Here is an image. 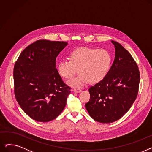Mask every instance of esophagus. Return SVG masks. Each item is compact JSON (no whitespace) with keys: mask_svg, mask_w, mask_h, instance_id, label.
<instances>
[{"mask_svg":"<svg viewBox=\"0 0 152 152\" xmlns=\"http://www.w3.org/2000/svg\"><path fill=\"white\" fill-rule=\"evenodd\" d=\"M73 91L75 92H81V89H78V88H74Z\"/></svg>","mask_w":152,"mask_h":152,"instance_id":"esophagus-1","label":"esophagus"}]
</instances>
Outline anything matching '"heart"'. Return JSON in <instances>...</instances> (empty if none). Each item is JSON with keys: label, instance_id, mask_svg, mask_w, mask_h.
<instances>
[{"label": "heart", "instance_id": "1", "mask_svg": "<svg viewBox=\"0 0 152 152\" xmlns=\"http://www.w3.org/2000/svg\"><path fill=\"white\" fill-rule=\"evenodd\" d=\"M112 56L105 49L82 47L70 53L69 60H62L58 64V71L63 78L69 79L77 72L79 74L69 79L70 86L80 88L89 82L95 84L101 81L110 68Z\"/></svg>", "mask_w": 152, "mask_h": 152}]
</instances>
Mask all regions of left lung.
<instances>
[{
  "mask_svg": "<svg viewBox=\"0 0 152 152\" xmlns=\"http://www.w3.org/2000/svg\"><path fill=\"white\" fill-rule=\"evenodd\" d=\"M115 57L106 76L91 87L89 101L86 108L90 116L99 123L118 120L129 110L137 96L140 73L130 53L117 42Z\"/></svg>",
  "mask_w": 152,
  "mask_h": 152,
  "instance_id": "left-lung-1",
  "label": "left lung"
}]
</instances>
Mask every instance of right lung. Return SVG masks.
<instances>
[{"instance_id": "right-lung-1", "label": "right lung", "mask_w": 152, "mask_h": 152, "mask_svg": "<svg viewBox=\"0 0 152 152\" xmlns=\"http://www.w3.org/2000/svg\"><path fill=\"white\" fill-rule=\"evenodd\" d=\"M67 44L39 40L25 48L15 64V98L34 120L52 121L66 106L71 87L63 81L55 65L56 58Z\"/></svg>"}]
</instances>
